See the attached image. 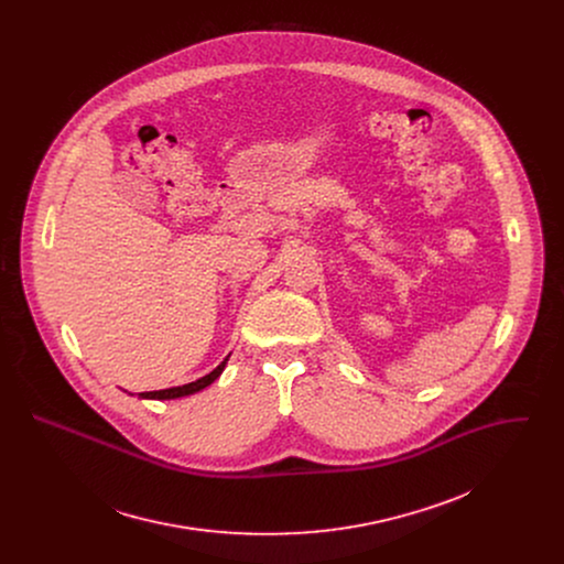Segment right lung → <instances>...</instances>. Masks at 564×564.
<instances>
[{
  "mask_svg": "<svg viewBox=\"0 0 564 564\" xmlns=\"http://www.w3.org/2000/svg\"><path fill=\"white\" fill-rule=\"evenodd\" d=\"M226 362H228V358L215 369V371H210L208 376H204V378H199V380H195V382H191V384H184V387H173V389H164V391H150V393H139L141 398H145V400H175V398H184V395H193V393H197V391H202V389H206L208 384H213L219 376H221V371L226 369Z\"/></svg>",
  "mask_w": 564,
  "mask_h": 564,
  "instance_id": "obj_1",
  "label": "right lung"
}]
</instances>
